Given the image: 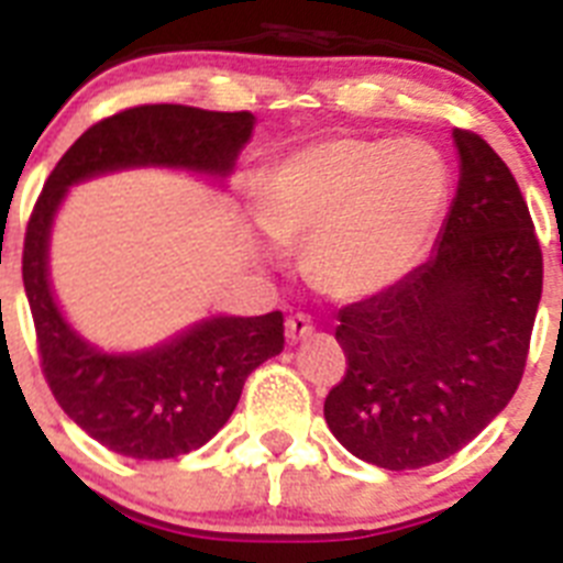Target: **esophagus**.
Returning <instances> with one entry per match:
<instances>
[{
    "label": "esophagus",
    "instance_id": "34e87169",
    "mask_svg": "<svg viewBox=\"0 0 563 563\" xmlns=\"http://www.w3.org/2000/svg\"><path fill=\"white\" fill-rule=\"evenodd\" d=\"M285 332H287V341L298 343L305 341V338L312 335V324L307 316H290L285 321Z\"/></svg>",
    "mask_w": 563,
    "mask_h": 563
}]
</instances>
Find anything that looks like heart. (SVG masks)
<instances>
[{
    "label": "heart",
    "mask_w": 563,
    "mask_h": 563,
    "mask_svg": "<svg viewBox=\"0 0 563 563\" xmlns=\"http://www.w3.org/2000/svg\"><path fill=\"white\" fill-rule=\"evenodd\" d=\"M449 197L451 168L434 143L335 137L287 154L258 194L256 217L276 245H305L318 290L361 301L415 267Z\"/></svg>",
    "instance_id": "obj_1"
}]
</instances>
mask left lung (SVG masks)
Here are the masks:
<instances>
[{"label": "left lung", "mask_w": 563, "mask_h": 563, "mask_svg": "<svg viewBox=\"0 0 563 563\" xmlns=\"http://www.w3.org/2000/svg\"><path fill=\"white\" fill-rule=\"evenodd\" d=\"M460 180L429 262L338 312L350 369L324 417L357 460L415 471L449 460L505 409L541 301V247L516 177L454 129Z\"/></svg>", "instance_id": "obj_1"}]
</instances>
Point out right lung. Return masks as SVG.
<instances>
[{
	"instance_id": "obj_1",
	"label": "right lung",
	"mask_w": 563,
	"mask_h": 563,
	"mask_svg": "<svg viewBox=\"0 0 563 563\" xmlns=\"http://www.w3.org/2000/svg\"><path fill=\"white\" fill-rule=\"evenodd\" d=\"M251 112L154 103L96 123L67 148L27 222L22 278L42 369L58 406L109 451L172 460L206 445L258 363L285 350V318L206 316L146 350L107 352L69 324L49 282V239L69 188L103 174L168 168L225 188L251 143Z\"/></svg>"
}]
</instances>
